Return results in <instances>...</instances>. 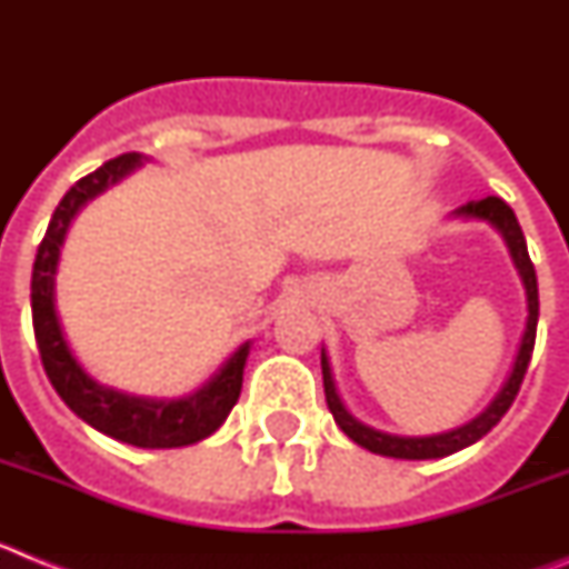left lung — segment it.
Returning a JSON list of instances; mask_svg holds the SVG:
<instances>
[{
  "instance_id": "8db88e82",
  "label": "left lung",
  "mask_w": 569,
  "mask_h": 569,
  "mask_svg": "<svg viewBox=\"0 0 569 569\" xmlns=\"http://www.w3.org/2000/svg\"><path fill=\"white\" fill-rule=\"evenodd\" d=\"M456 213L470 216V219H485V222H490L492 228L499 230L501 239L507 241L512 264L519 270L527 290V328L525 336H521L519 356H516V365H512L505 387H501L499 396L487 405L485 413L476 416L472 421H467L465 427H456L450 433L405 439V436H390L381 433V430H373V427L361 425L359 419H353V416L347 413V407L341 405L339 393H336V381L333 373H330L328 353L321 350V376H325V399H328L330 413H333L336 425L345 430L347 439H353L356 445L370 450V453L390 456V459H441V456H450L456 453V450H465V447H470L472 441H479L481 436H487L492 427L499 425L501 416L510 410V405L516 401V396H519L521 381H525L532 347H536V328H539V281H536V268H532L530 253H527V241L525 233H521L519 219H516V213L510 210V204L501 202L499 196H487L481 202H467L465 208H459Z\"/></svg>"
}]
</instances>
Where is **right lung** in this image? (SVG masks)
<instances>
[{
    "label": "right lung",
    "instance_id": "obj_1",
    "mask_svg": "<svg viewBox=\"0 0 569 569\" xmlns=\"http://www.w3.org/2000/svg\"><path fill=\"white\" fill-rule=\"evenodd\" d=\"M144 162L142 153H122L104 162L102 168L79 179L73 188L64 193L59 208L53 210V219L48 224L42 244L33 261V279H30V310H33V333H37L39 356H42L44 373L50 385L62 396L64 405L73 410L99 433L110 436L116 441L133 447H184L193 441L208 439L216 433L241 393V373L250 353V341L236 350L219 373L196 390L188 399L159 401L142 399V396L119 393L113 387H104L84 373L79 361L70 353L68 341L62 336L57 305H53V276L59 264V248H62L64 233L70 228V219L79 213L82 204H88L93 196L108 190L130 170Z\"/></svg>",
    "mask_w": 569,
    "mask_h": 569
}]
</instances>
